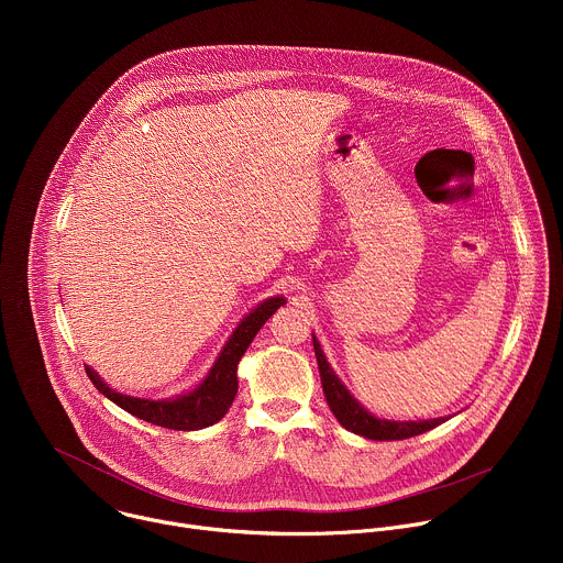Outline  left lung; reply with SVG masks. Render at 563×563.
I'll return each instance as SVG.
<instances>
[{
  "label": "left lung",
  "mask_w": 563,
  "mask_h": 563,
  "mask_svg": "<svg viewBox=\"0 0 563 563\" xmlns=\"http://www.w3.org/2000/svg\"><path fill=\"white\" fill-rule=\"evenodd\" d=\"M313 339V336H311ZM313 352L318 361V372H320V383H323L325 400L339 423L365 439L372 441H400V439H410L417 434H423L437 426H441L445 419H430V421H385L372 417L358 400L347 391V387L339 380L334 369L330 367L323 350H320L318 341L313 339Z\"/></svg>",
  "instance_id": "obj_1"
}]
</instances>
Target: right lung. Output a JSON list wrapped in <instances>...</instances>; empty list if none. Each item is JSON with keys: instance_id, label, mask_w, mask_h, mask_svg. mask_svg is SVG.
<instances>
[{"instance_id": "obj_1", "label": "right lung", "mask_w": 563, "mask_h": 563, "mask_svg": "<svg viewBox=\"0 0 563 563\" xmlns=\"http://www.w3.org/2000/svg\"><path fill=\"white\" fill-rule=\"evenodd\" d=\"M280 305H285L283 296L269 298L263 305H258L247 318H243V323L235 328L233 336L220 352L209 376L194 391L172 398V400H148V398H135V396L120 394V391L111 389L98 376V372H93L89 365H85V369H87L91 383L129 415L142 419L146 423L159 426V428H169V430H183V432L202 430V428L218 423L231 408L235 391H238V376H235L238 361L243 358V354L247 352L254 336L261 332V328L267 323L269 316Z\"/></svg>"}]
</instances>
